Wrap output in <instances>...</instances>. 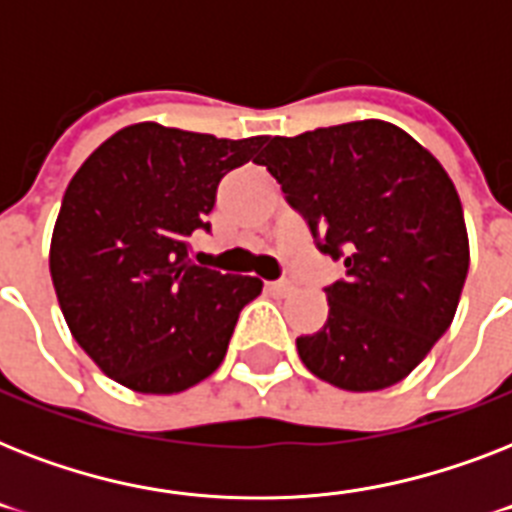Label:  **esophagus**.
<instances>
[{"label":"esophagus","mask_w":512,"mask_h":512,"mask_svg":"<svg viewBox=\"0 0 512 512\" xmlns=\"http://www.w3.org/2000/svg\"><path fill=\"white\" fill-rule=\"evenodd\" d=\"M268 292L276 297H287L292 292V281H268Z\"/></svg>","instance_id":"34e87169"}]
</instances>
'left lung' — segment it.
<instances>
[{
  "mask_svg": "<svg viewBox=\"0 0 512 512\" xmlns=\"http://www.w3.org/2000/svg\"><path fill=\"white\" fill-rule=\"evenodd\" d=\"M279 180L316 247L345 260L327 324L297 337L319 380L353 393L396 385L454 319L470 249L452 177L380 119L271 138L255 159Z\"/></svg>",
  "mask_w": 512,
  "mask_h": 512,
  "instance_id": "left-lung-1",
  "label": "left lung"
}]
</instances>
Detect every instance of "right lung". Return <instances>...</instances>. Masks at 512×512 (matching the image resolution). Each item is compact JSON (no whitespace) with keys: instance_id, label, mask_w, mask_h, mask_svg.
Returning <instances> with one entry per match:
<instances>
[{"instance_id":"right-lung-1","label":"right lung","mask_w":512,"mask_h":512,"mask_svg":"<svg viewBox=\"0 0 512 512\" xmlns=\"http://www.w3.org/2000/svg\"><path fill=\"white\" fill-rule=\"evenodd\" d=\"M265 138L225 140L140 122L98 146L60 204L50 273L84 353L124 388L180 393L223 364L255 276L191 260L217 185Z\"/></svg>"}]
</instances>
